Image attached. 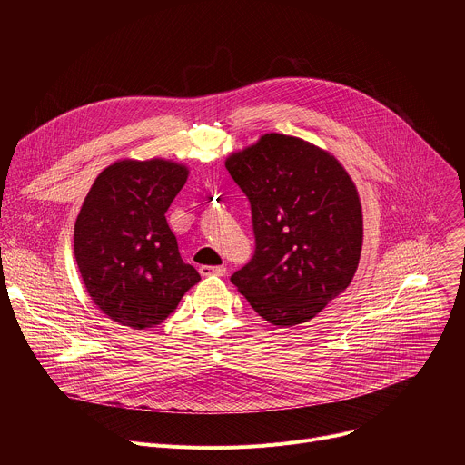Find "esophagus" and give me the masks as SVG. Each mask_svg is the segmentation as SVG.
<instances>
[{"label":"esophagus","mask_w":465,"mask_h":465,"mask_svg":"<svg viewBox=\"0 0 465 465\" xmlns=\"http://www.w3.org/2000/svg\"><path fill=\"white\" fill-rule=\"evenodd\" d=\"M198 272L201 276H224L226 274V267H212V264H203V267H198Z\"/></svg>","instance_id":"obj_1"}]
</instances>
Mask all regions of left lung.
I'll return each instance as SVG.
<instances>
[{
  "label": "left lung",
  "instance_id": "obj_1",
  "mask_svg": "<svg viewBox=\"0 0 465 465\" xmlns=\"http://www.w3.org/2000/svg\"><path fill=\"white\" fill-rule=\"evenodd\" d=\"M226 169L252 206L255 253L232 283L267 322L314 318L351 283L362 250L359 191L342 163L285 134H262Z\"/></svg>",
  "mask_w": 465,
  "mask_h": 465
}]
</instances>
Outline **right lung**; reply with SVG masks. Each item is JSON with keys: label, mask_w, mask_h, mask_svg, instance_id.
Wrapping results in <instances>:
<instances>
[{"label": "right lung", "mask_w": 465, "mask_h": 465, "mask_svg": "<svg viewBox=\"0 0 465 465\" xmlns=\"http://www.w3.org/2000/svg\"><path fill=\"white\" fill-rule=\"evenodd\" d=\"M187 176V165L173 160L124 158L108 165L84 198L75 261L92 302L121 325H160L201 282L165 219Z\"/></svg>", "instance_id": "obj_1"}]
</instances>
